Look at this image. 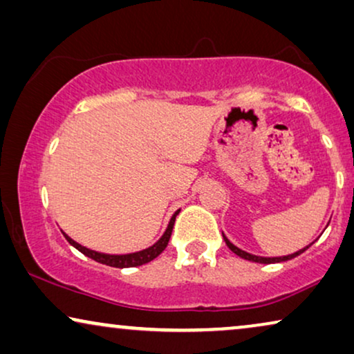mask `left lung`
<instances>
[{
  "label": "left lung",
  "instance_id": "obj_1",
  "mask_svg": "<svg viewBox=\"0 0 354 354\" xmlns=\"http://www.w3.org/2000/svg\"><path fill=\"white\" fill-rule=\"evenodd\" d=\"M222 236H224V241H225V245L229 246L230 248V251L232 253H235L236 256H240V258H243V259H246V261H253V263H259V264H272V263H282V261H288V259H293V258H297V256H299L301 253H304V251H306L309 246H311L313 243H309V245H306L304 246V248H301V250H298V251H295V253H292V254H287V256H256V254H251V253H248V251H243V250H240L239 246H235L234 243H232V241L227 239V236L224 235V232H222Z\"/></svg>",
  "mask_w": 354,
  "mask_h": 354
}]
</instances>
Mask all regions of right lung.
Wrapping results in <instances>:
<instances>
[{
	"instance_id": "obj_1",
	"label": "right lung",
	"mask_w": 354,
	"mask_h": 354,
	"mask_svg": "<svg viewBox=\"0 0 354 354\" xmlns=\"http://www.w3.org/2000/svg\"><path fill=\"white\" fill-rule=\"evenodd\" d=\"M178 211H180V209H177L172 214L171 221H169V224L166 227V230H164V234L161 235V239H159L158 241H154V243L151 246H148V248H143L140 251H133V253H125V254L101 253V251L90 250V248H86V246H82L80 243H77L75 240H72L69 235L64 234V232H62V234H64L66 240L69 241V243L74 246L75 250H79L80 253L88 256V258L96 261V263L111 266V268H119V269L137 268V266L149 263V261L158 258V256L162 253L164 248H166L167 243H169V239H171V234H172V229H174V222H176V216L178 214Z\"/></svg>"
}]
</instances>
